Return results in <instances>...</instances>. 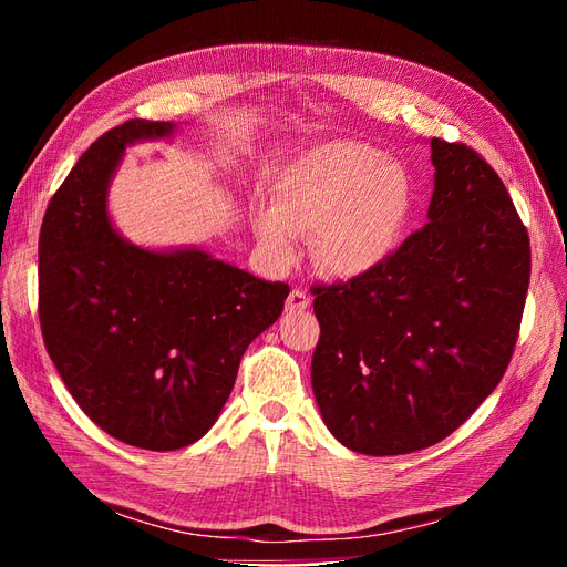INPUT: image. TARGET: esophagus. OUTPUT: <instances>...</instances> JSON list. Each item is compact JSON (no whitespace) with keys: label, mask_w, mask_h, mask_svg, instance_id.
<instances>
[{"label":"esophagus","mask_w":567,"mask_h":567,"mask_svg":"<svg viewBox=\"0 0 567 567\" xmlns=\"http://www.w3.org/2000/svg\"><path fill=\"white\" fill-rule=\"evenodd\" d=\"M307 307H310V296H307L305 290H300V288L290 290L288 302H286V310L288 312H302V310H307Z\"/></svg>","instance_id":"esophagus-1"}]
</instances>
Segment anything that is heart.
Instances as JSON below:
<instances>
[{"label": "heart", "instance_id": "1", "mask_svg": "<svg viewBox=\"0 0 567 567\" xmlns=\"http://www.w3.org/2000/svg\"><path fill=\"white\" fill-rule=\"evenodd\" d=\"M414 208L406 169L367 144L333 142L279 179L271 208L255 215L260 241L288 260L315 234V260L331 277H362L398 248Z\"/></svg>", "mask_w": 567, "mask_h": 567}]
</instances>
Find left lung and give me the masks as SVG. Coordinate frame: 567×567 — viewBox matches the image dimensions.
Masks as SVG:
<instances>
[{
  "label": "left lung",
  "instance_id": "1",
  "mask_svg": "<svg viewBox=\"0 0 567 567\" xmlns=\"http://www.w3.org/2000/svg\"><path fill=\"white\" fill-rule=\"evenodd\" d=\"M427 221L388 260L312 286V388L348 450L394 456L452 435L499 385L529 284V236L504 182L466 144L431 140Z\"/></svg>",
  "mask_w": 567,
  "mask_h": 567
}]
</instances>
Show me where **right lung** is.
<instances>
[{"label":"right lung","mask_w":567,"mask_h":567,"mask_svg":"<svg viewBox=\"0 0 567 567\" xmlns=\"http://www.w3.org/2000/svg\"><path fill=\"white\" fill-rule=\"evenodd\" d=\"M173 132L134 117L101 134L51 196L38 248L51 362L101 431L151 452L210 431L290 293L205 250H146L113 229L106 192L125 146Z\"/></svg>","instance_id":"obj_1"}]
</instances>
